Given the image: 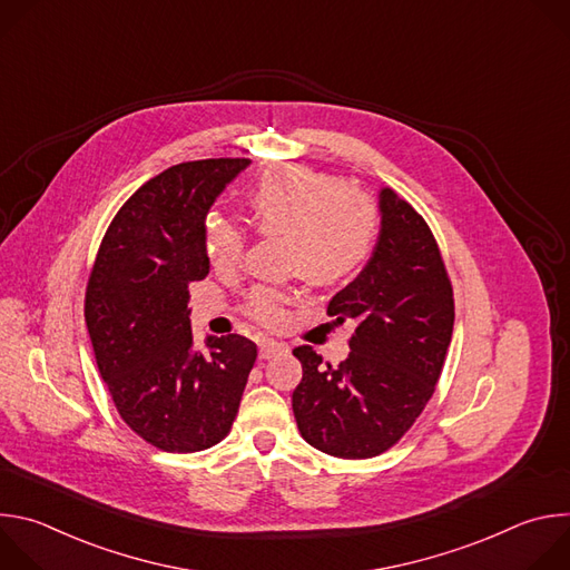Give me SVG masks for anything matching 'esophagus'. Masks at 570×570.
<instances>
[{"label": "esophagus", "mask_w": 570, "mask_h": 570, "mask_svg": "<svg viewBox=\"0 0 570 570\" xmlns=\"http://www.w3.org/2000/svg\"><path fill=\"white\" fill-rule=\"evenodd\" d=\"M284 352H288V345H284V343H277V341H262L259 343V358H273V356H277V354H284Z\"/></svg>", "instance_id": "obj_1"}]
</instances>
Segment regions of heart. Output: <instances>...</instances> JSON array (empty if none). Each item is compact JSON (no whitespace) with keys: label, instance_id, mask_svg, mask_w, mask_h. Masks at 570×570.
Here are the masks:
<instances>
[{"label":"heart","instance_id":"heart-1","mask_svg":"<svg viewBox=\"0 0 570 570\" xmlns=\"http://www.w3.org/2000/svg\"><path fill=\"white\" fill-rule=\"evenodd\" d=\"M253 212L264 234H284V266L306 282L330 286L354 275L370 257L379 214L372 198L350 189L343 178L304 165L268 169L255 185ZM248 234L236 220L209 214L205 220V253L220 268H234L246 253ZM293 295L273 286H257L246 311L266 327L288 317Z\"/></svg>","mask_w":570,"mask_h":570}]
</instances>
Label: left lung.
<instances>
[{"mask_svg": "<svg viewBox=\"0 0 570 570\" xmlns=\"http://www.w3.org/2000/svg\"><path fill=\"white\" fill-rule=\"evenodd\" d=\"M381 232L367 266L338 291L327 313L356 330L341 365L313 347L293 356L302 381L293 413L302 438L345 460L394 446L422 415L453 334V288L426 220L392 189H381Z\"/></svg>", "mask_w": 570, "mask_h": 570, "instance_id": "1", "label": "left lung"}]
</instances>
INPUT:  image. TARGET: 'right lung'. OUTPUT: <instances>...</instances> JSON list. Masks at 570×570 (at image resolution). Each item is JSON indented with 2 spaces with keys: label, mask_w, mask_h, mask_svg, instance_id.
I'll return each instance as SVG.
<instances>
[{
  "label": "right lung",
  "mask_w": 570,
  "mask_h": 570,
  "mask_svg": "<svg viewBox=\"0 0 570 570\" xmlns=\"http://www.w3.org/2000/svg\"><path fill=\"white\" fill-rule=\"evenodd\" d=\"M246 157L183 161L112 218L90 273L86 322L121 420L148 444L194 453L232 429L257 345L238 334L194 347L189 284L209 275L205 218Z\"/></svg>",
  "instance_id": "add662e5"
}]
</instances>
